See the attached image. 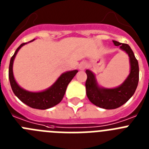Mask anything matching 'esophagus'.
Segmentation results:
<instances>
[{"label": "esophagus", "mask_w": 149, "mask_h": 149, "mask_svg": "<svg viewBox=\"0 0 149 149\" xmlns=\"http://www.w3.org/2000/svg\"><path fill=\"white\" fill-rule=\"evenodd\" d=\"M78 68L80 70H84V69L86 68V64L85 63H81V64L79 65Z\"/></svg>", "instance_id": "esophagus-1"}]
</instances>
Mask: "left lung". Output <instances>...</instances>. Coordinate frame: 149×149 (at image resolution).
Segmentation results:
<instances>
[{"mask_svg": "<svg viewBox=\"0 0 149 149\" xmlns=\"http://www.w3.org/2000/svg\"><path fill=\"white\" fill-rule=\"evenodd\" d=\"M116 46H119L130 57L131 72L125 82L120 86L114 89L100 88L97 84L95 75L91 71L86 70V95L89 101L101 108L111 110L118 108L125 104L132 97L139 82V65L131 47L125 43L113 41Z\"/></svg>", "mask_w": 149, "mask_h": 149, "instance_id": "left-lung-1", "label": "left lung"}]
</instances>
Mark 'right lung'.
<instances>
[{"label":"right lung","mask_w":149,"mask_h":149,"mask_svg":"<svg viewBox=\"0 0 149 149\" xmlns=\"http://www.w3.org/2000/svg\"><path fill=\"white\" fill-rule=\"evenodd\" d=\"M33 40H31L30 42H32ZM25 44L26 42L22 43L17 48L15 54H13L10 60V67H9V79H10L11 88L14 94L18 97V99L27 104V106L32 108L39 109V110L51 108L52 107L58 104L62 101L63 96L65 95L67 86L73 79V77L75 76L78 71L74 70L63 73L59 77L58 80L53 84V86H51L49 89L43 92L31 93V92L24 90L18 86L16 81H15L13 72V60L15 59V56L18 53V50Z\"/></svg>","instance_id":"obj_1"}]
</instances>
